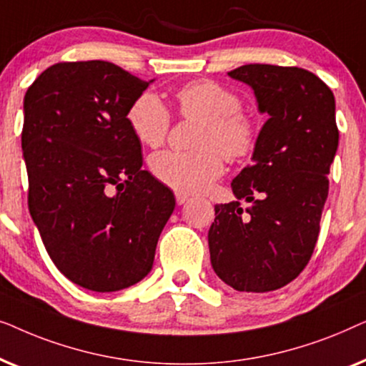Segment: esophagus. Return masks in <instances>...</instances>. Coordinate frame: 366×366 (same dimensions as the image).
Returning <instances> with one entry per match:
<instances>
[{
	"label": "esophagus",
	"mask_w": 366,
	"mask_h": 366,
	"mask_svg": "<svg viewBox=\"0 0 366 366\" xmlns=\"http://www.w3.org/2000/svg\"><path fill=\"white\" fill-rule=\"evenodd\" d=\"M174 198H177V203H178V204L187 203L188 199H189L188 194H187V193H182V192H177V193H174Z\"/></svg>",
	"instance_id": "1"
}]
</instances>
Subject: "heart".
<instances>
[{
	"label": "heart",
	"mask_w": 366,
	"mask_h": 366,
	"mask_svg": "<svg viewBox=\"0 0 366 366\" xmlns=\"http://www.w3.org/2000/svg\"><path fill=\"white\" fill-rule=\"evenodd\" d=\"M179 117L198 119L192 152H159L149 158V169L159 182L182 193H198L222 177L224 162H242L257 152L262 124L242 109V97L213 79L184 84L174 93ZM127 122L134 137L158 148L168 137L172 113L152 92L133 99Z\"/></svg>",
	"instance_id": "heart-1"
}]
</instances>
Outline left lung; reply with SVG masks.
<instances>
[{"label": "left lung", "instance_id": "obj_1", "mask_svg": "<svg viewBox=\"0 0 366 366\" xmlns=\"http://www.w3.org/2000/svg\"><path fill=\"white\" fill-rule=\"evenodd\" d=\"M249 84L268 113L253 163L233 179L239 202L214 207L208 232L214 273L238 292H273L312 258L338 148L335 97L317 74L297 66L244 64L228 73Z\"/></svg>", "mask_w": 366, "mask_h": 366}]
</instances>
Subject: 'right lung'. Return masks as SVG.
I'll return each mask as SVG.
<instances>
[{
	"mask_svg": "<svg viewBox=\"0 0 366 366\" xmlns=\"http://www.w3.org/2000/svg\"><path fill=\"white\" fill-rule=\"evenodd\" d=\"M149 83L108 61H64L24 94L29 213L56 268L92 292L147 277L174 209L127 122Z\"/></svg>",
	"mask_w": 366,
	"mask_h": 366,
	"instance_id": "add662e5",
	"label": "right lung"
}]
</instances>
